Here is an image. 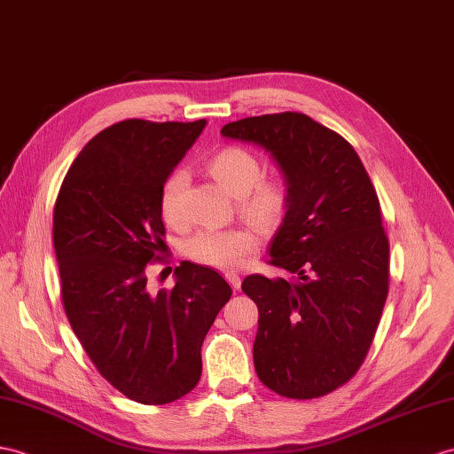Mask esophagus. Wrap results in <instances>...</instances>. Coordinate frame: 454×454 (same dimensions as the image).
<instances>
[{
    "mask_svg": "<svg viewBox=\"0 0 454 454\" xmlns=\"http://www.w3.org/2000/svg\"><path fill=\"white\" fill-rule=\"evenodd\" d=\"M225 279L229 281V285L233 286L235 291L240 289V283H242V281H240V275H239L237 271H227V273H225Z\"/></svg>",
    "mask_w": 454,
    "mask_h": 454,
    "instance_id": "1",
    "label": "esophagus"
}]
</instances>
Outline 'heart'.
I'll list each match as a JSON object with an SVG mask.
<instances>
[{"instance_id":"heart-1","label":"heart","mask_w":454,"mask_h":454,"mask_svg":"<svg viewBox=\"0 0 454 454\" xmlns=\"http://www.w3.org/2000/svg\"><path fill=\"white\" fill-rule=\"evenodd\" d=\"M212 179L229 196L237 198L239 212L258 227H275L283 219L289 204V192L281 179H260L262 168L254 153L242 148H223L206 165ZM186 175L173 171L161 184L160 212L165 223L173 227L184 221L183 194ZM260 245V237L254 229H206L194 235L186 254L198 262L217 270H237L245 263Z\"/></svg>"}]
</instances>
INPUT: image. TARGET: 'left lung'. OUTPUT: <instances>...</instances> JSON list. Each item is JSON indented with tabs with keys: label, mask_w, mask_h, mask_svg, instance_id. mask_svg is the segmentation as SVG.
I'll list each match as a JSON object with an SVG mask.
<instances>
[{
	"label": "left lung",
	"mask_w": 454,
	"mask_h": 454,
	"mask_svg": "<svg viewBox=\"0 0 454 454\" xmlns=\"http://www.w3.org/2000/svg\"><path fill=\"white\" fill-rule=\"evenodd\" d=\"M221 137L254 144L278 165L289 204L270 258L293 279L248 275L258 306L254 366L289 399H316L358 372L389 289V240L358 153L302 114L247 117Z\"/></svg>",
	"instance_id": "obj_1"
}]
</instances>
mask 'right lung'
Wrapping results in <instances>:
<instances>
[{
    "label": "right lung",
    "instance_id": "right-lung-1",
    "mask_svg": "<svg viewBox=\"0 0 454 454\" xmlns=\"http://www.w3.org/2000/svg\"><path fill=\"white\" fill-rule=\"evenodd\" d=\"M206 123L127 119L98 132L53 209L65 314L98 372L142 404L194 389L206 333L233 294L217 271L192 262L175 270L171 291L146 285V263L165 248L161 184Z\"/></svg>",
    "mask_w": 454,
    "mask_h": 454
}]
</instances>
